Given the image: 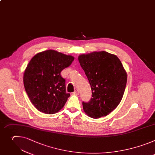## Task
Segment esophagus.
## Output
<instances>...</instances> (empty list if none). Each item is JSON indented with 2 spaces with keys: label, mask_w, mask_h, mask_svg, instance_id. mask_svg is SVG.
I'll use <instances>...</instances> for the list:
<instances>
[{
  "label": "esophagus",
  "mask_w": 155,
  "mask_h": 155,
  "mask_svg": "<svg viewBox=\"0 0 155 155\" xmlns=\"http://www.w3.org/2000/svg\"><path fill=\"white\" fill-rule=\"evenodd\" d=\"M73 94H74V95H79V90H75L73 91Z\"/></svg>",
  "instance_id": "obj_1"
}]
</instances>
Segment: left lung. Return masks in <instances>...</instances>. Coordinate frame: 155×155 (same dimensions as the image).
I'll use <instances>...</instances> for the list:
<instances>
[{"label":"left lung","instance_id":"1","mask_svg":"<svg viewBox=\"0 0 155 155\" xmlns=\"http://www.w3.org/2000/svg\"><path fill=\"white\" fill-rule=\"evenodd\" d=\"M78 60L92 92L90 100L82 102L83 109L91 118L106 116L122 99L127 82V73L119 58L106 51L82 54Z\"/></svg>","mask_w":155,"mask_h":155}]
</instances>
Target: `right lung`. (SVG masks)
<instances>
[{
  "label": "right lung",
  "mask_w": 155,
  "mask_h": 155,
  "mask_svg": "<svg viewBox=\"0 0 155 155\" xmlns=\"http://www.w3.org/2000/svg\"><path fill=\"white\" fill-rule=\"evenodd\" d=\"M74 57L48 50L30 60L24 74V85L32 104L40 112L54 114L62 109L70 94L61 71L69 67Z\"/></svg>",
  "instance_id": "1"
}]
</instances>
